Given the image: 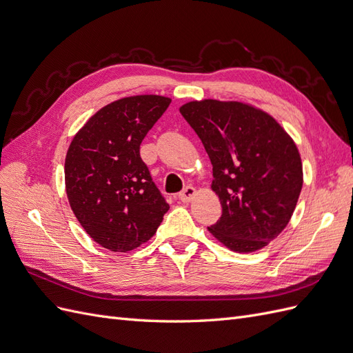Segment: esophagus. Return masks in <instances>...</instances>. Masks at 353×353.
I'll return each mask as SVG.
<instances>
[{
    "instance_id": "esophagus-1",
    "label": "esophagus",
    "mask_w": 353,
    "mask_h": 353,
    "mask_svg": "<svg viewBox=\"0 0 353 353\" xmlns=\"http://www.w3.org/2000/svg\"><path fill=\"white\" fill-rule=\"evenodd\" d=\"M194 196H196V188H194L193 185H187V187L178 194V199H179L181 201L188 203V201H191V200L194 199Z\"/></svg>"
}]
</instances>
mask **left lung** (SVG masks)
I'll list each match as a JSON object with an SVG mask.
<instances>
[{
	"instance_id": "left-lung-1",
	"label": "left lung",
	"mask_w": 353,
	"mask_h": 353,
	"mask_svg": "<svg viewBox=\"0 0 353 353\" xmlns=\"http://www.w3.org/2000/svg\"><path fill=\"white\" fill-rule=\"evenodd\" d=\"M213 166L222 215L209 232L232 252H256L287 227L303 185L302 159L271 114L240 101H190L179 109Z\"/></svg>"
}]
</instances>
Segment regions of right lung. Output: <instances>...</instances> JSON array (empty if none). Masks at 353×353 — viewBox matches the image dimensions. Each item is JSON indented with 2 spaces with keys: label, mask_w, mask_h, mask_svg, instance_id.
Masks as SVG:
<instances>
[{
  "label": "right lung",
  "mask_w": 353,
  "mask_h": 353,
  "mask_svg": "<svg viewBox=\"0 0 353 353\" xmlns=\"http://www.w3.org/2000/svg\"><path fill=\"white\" fill-rule=\"evenodd\" d=\"M169 104L153 94L116 100L92 114L69 145L70 208L88 236L112 252L150 240L169 209L140 156L141 141Z\"/></svg>",
  "instance_id": "1"
}]
</instances>
